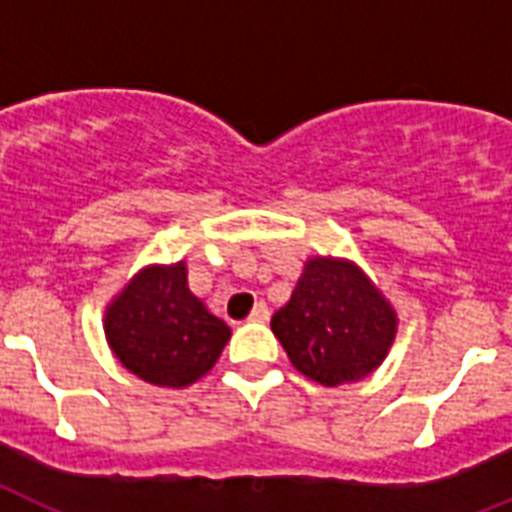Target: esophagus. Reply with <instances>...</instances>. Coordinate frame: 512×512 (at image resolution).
Segmentation results:
<instances>
[{
	"label": "esophagus",
	"mask_w": 512,
	"mask_h": 512,
	"mask_svg": "<svg viewBox=\"0 0 512 512\" xmlns=\"http://www.w3.org/2000/svg\"><path fill=\"white\" fill-rule=\"evenodd\" d=\"M268 316H271L268 305L257 303L255 308H252V313H249V321H268Z\"/></svg>",
	"instance_id": "1"
}]
</instances>
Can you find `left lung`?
I'll return each mask as SVG.
<instances>
[{
    "instance_id": "obj_1",
    "label": "left lung",
    "mask_w": 512,
    "mask_h": 512,
    "mask_svg": "<svg viewBox=\"0 0 512 512\" xmlns=\"http://www.w3.org/2000/svg\"><path fill=\"white\" fill-rule=\"evenodd\" d=\"M396 311L356 263L311 257L295 292L273 313V335L297 372L337 388L372 374L396 340Z\"/></svg>"
}]
</instances>
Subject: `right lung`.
I'll use <instances>...</instances> for the list:
<instances>
[{"instance_id":"obj_1","label":"right lung","mask_w":512,"mask_h":512,"mask_svg":"<svg viewBox=\"0 0 512 512\" xmlns=\"http://www.w3.org/2000/svg\"><path fill=\"white\" fill-rule=\"evenodd\" d=\"M106 340L124 369L159 388H185L215 366L231 329L188 289L185 263L148 265L106 308Z\"/></svg>"}]
</instances>
